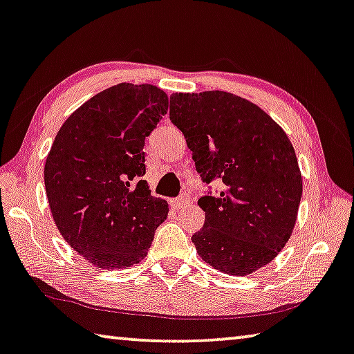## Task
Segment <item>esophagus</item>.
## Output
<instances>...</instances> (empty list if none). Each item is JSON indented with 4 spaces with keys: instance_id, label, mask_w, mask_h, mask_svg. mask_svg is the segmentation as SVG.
Wrapping results in <instances>:
<instances>
[{
    "instance_id": "1",
    "label": "esophagus",
    "mask_w": 354,
    "mask_h": 354,
    "mask_svg": "<svg viewBox=\"0 0 354 354\" xmlns=\"http://www.w3.org/2000/svg\"><path fill=\"white\" fill-rule=\"evenodd\" d=\"M187 203H188V198L187 196H180V198H176V199H172L171 201V205L176 210H178V209H182V207H185V205H187Z\"/></svg>"
}]
</instances>
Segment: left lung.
<instances>
[{
    "instance_id": "8db88e82",
    "label": "left lung",
    "mask_w": 354,
    "mask_h": 354,
    "mask_svg": "<svg viewBox=\"0 0 354 354\" xmlns=\"http://www.w3.org/2000/svg\"><path fill=\"white\" fill-rule=\"evenodd\" d=\"M171 122L193 151L201 180L223 189L198 201L203 230L192 241L216 270L248 275L291 237L302 177L286 133L264 111L226 91L174 93Z\"/></svg>"
}]
</instances>
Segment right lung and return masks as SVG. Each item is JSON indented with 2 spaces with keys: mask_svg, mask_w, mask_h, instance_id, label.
Masks as SVG:
<instances>
[{
  "mask_svg": "<svg viewBox=\"0 0 354 354\" xmlns=\"http://www.w3.org/2000/svg\"><path fill=\"white\" fill-rule=\"evenodd\" d=\"M153 85L118 84L95 95L59 128L44 167L46 193L64 241L100 269L138 264L167 216L150 194L145 138L167 112Z\"/></svg>",
  "mask_w": 354,
  "mask_h": 354,
  "instance_id": "add662e5",
  "label": "right lung"
}]
</instances>
